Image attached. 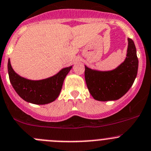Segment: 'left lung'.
I'll list each match as a JSON object with an SVG mask.
<instances>
[{"instance_id":"1","label":"left lung","mask_w":151,"mask_h":151,"mask_svg":"<svg viewBox=\"0 0 151 151\" xmlns=\"http://www.w3.org/2000/svg\"><path fill=\"white\" fill-rule=\"evenodd\" d=\"M126 58L111 71L93 70L85 65V79L89 92L98 101L116 100L132 86L138 71L139 60L135 44L128 38Z\"/></svg>"}]
</instances>
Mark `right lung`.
<instances>
[{
	"instance_id": "obj_1",
	"label": "right lung",
	"mask_w": 151,
	"mask_h": 151,
	"mask_svg": "<svg viewBox=\"0 0 151 151\" xmlns=\"http://www.w3.org/2000/svg\"><path fill=\"white\" fill-rule=\"evenodd\" d=\"M72 65L61 69L58 74L40 80H28L20 77L13 70L8 60V73L10 83L17 94L28 102L45 105L55 101L59 96L63 81Z\"/></svg>"
}]
</instances>
